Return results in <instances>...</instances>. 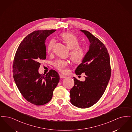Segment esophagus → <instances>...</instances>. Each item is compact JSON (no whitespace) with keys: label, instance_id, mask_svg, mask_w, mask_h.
Segmentation results:
<instances>
[{"label":"esophagus","instance_id":"1","mask_svg":"<svg viewBox=\"0 0 132 132\" xmlns=\"http://www.w3.org/2000/svg\"><path fill=\"white\" fill-rule=\"evenodd\" d=\"M59 76H60V78H64L66 77V76L64 75H62V74H60Z\"/></svg>","mask_w":132,"mask_h":132}]
</instances>
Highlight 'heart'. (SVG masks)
I'll use <instances>...</instances> for the list:
<instances>
[{"label": "heart", "mask_w": 132, "mask_h": 132, "mask_svg": "<svg viewBox=\"0 0 132 132\" xmlns=\"http://www.w3.org/2000/svg\"><path fill=\"white\" fill-rule=\"evenodd\" d=\"M60 37L67 47L71 49L69 55L72 60L75 63L81 62L85 56V48L79 45L80 41L75 35L68 32H64L60 35ZM55 40L51 39L46 47L47 52H50L54 44ZM68 65V62L65 60L58 59L54 63L55 68L61 72H64Z\"/></svg>", "instance_id": "obj_1"}]
</instances>
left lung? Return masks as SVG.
Returning a JSON list of instances; mask_svg holds the SVG:
<instances>
[{"mask_svg": "<svg viewBox=\"0 0 132 132\" xmlns=\"http://www.w3.org/2000/svg\"><path fill=\"white\" fill-rule=\"evenodd\" d=\"M81 31L88 38L89 50L76 69L77 75L85 74V81L75 77L74 86L70 91V102L75 106L86 108L93 106L104 94L110 78V57L105 46L87 31Z\"/></svg>", "mask_w": 132, "mask_h": 132, "instance_id": "left-lung-1", "label": "left lung"}]
</instances>
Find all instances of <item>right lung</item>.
<instances>
[{"instance_id": "right-lung-1", "label": "right lung", "mask_w": 132, "mask_h": 132, "mask_svg": "<svg viewBox=\"0 0 132 132\" xmlns=\"http://www.w3.org/2000/svg\"><path fill=\"white\" fill-rule=\"evenodd\" d=\"M55 31L32 32L22 41L14 57L13 73L16 85L26 100L36 105L50 101L59 81V75L54 70L46 74L38 73L41 60L46 57L45 40Z\"/></svg>"}]
</instances>
